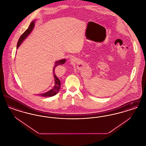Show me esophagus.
<instances>
[{
  "instance_id": "obj_1",
  "label": "esophagus",
  "mask_w": 146,
  "mask_h": 146,
  "mask_svg": "<svg viewBox=\"0 0 146 146\" xmlns=\"http://www.w3.org/2000/svg\"><path fill=\"white\" fill-rule=\"evenodd\" d=\"M71 60H72V61H73V59H71Z\"/></svg>"
}]
</instances>
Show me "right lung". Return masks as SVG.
Here are the masks:
<instances>
[{
  "instance_id": "right-lung-1",
  "label": "right lung",
  "mask_w": 146,
  "mask_h": 146,
  "mask_svg": "<svg viewBox=\"0 0 146 146\" xmlns=\"http://www.w3.org/2000/svg\"><path fill=\"white\" fill-rule=\"evenodd\" d=\"M35 20H33L31 23L28 29L22 35H21L20 38H19V40H18L17 45V49H18V48L21 45V43L24 41V40L29 35L31 34V33L32 32V31H33V28L35 27ZM66 59H62V60L56 61L55 63V65L54 66L53 70H52L53 75L54 77V80H55V85L52 88V89H51V90H50L45 93L39 94V95L42 96L43 97H51V96H55L58 92V91L60 90V86H61V82H60V79L56 75L55 70L56 67L57 66L64 64V63L66 62Z\"/></svg>"
}]
</instances>
